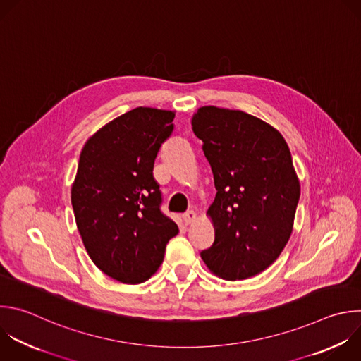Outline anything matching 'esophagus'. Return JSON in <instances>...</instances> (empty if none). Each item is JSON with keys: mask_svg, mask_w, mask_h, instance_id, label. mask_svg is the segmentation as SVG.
<instances>
[{"mask_svg": "<svg viewBox=\"0 0 361 361\" xmlns=\"http://www.w3.org/2000/svg\"><path fill=\"white\" fill-rule=\"evenodd\" d=\"M183 216H184V221H185V224H187V225L192 224V222L197 219V214H195L194 211H187Z\"/></svg>", "mask_w": 361, "mask_h": 361, "instance_id": "34e87169", "label": "esophagus"}]
</instances>
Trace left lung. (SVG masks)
I'll return each instance as SVG.
<instances>
[{"label":"left lung","instance_id":"8db88e82","mask_svg":"<svg viewBox=\"0 0 361 361\" xmlns=\"http://www.w3.org/2000/svg\"><path fill=\"white\" fill-rule=\"evenodd\" d=\"M192 130L216 190L207 211L215 239L201 258L222 279L252 278L278 259L293 229L300 183L288 143L262 118L215 106L197 109Z\"/></svg>","mask_w":361,"mask_h":361}]
</instances>
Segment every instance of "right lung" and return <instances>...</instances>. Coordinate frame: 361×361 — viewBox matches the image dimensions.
<instances>
[{
  "mask_svg": "<svg viewBox=\"0 0 361 361\" xmlns=\"http://www.w3.org/2000/svg\"><path fill=\"white\" fill-rule=\"evenodd\" d=\"M176 111L136 107L85 143L71 190L78 231L93 264L128 285L147 281L178 225L161 214L156 156Z\"/></svg>",
  "mask_w": 361,
  "mask_h": 361,
  "instance_id": "add662e5",
  "label": "right lung"
}]
</instances>
